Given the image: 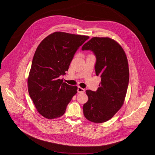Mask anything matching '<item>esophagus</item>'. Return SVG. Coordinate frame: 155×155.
Instances as JSON below:
<instances>
[{
	"label": "esophagus",
	"instance_id": "1",
	"mask_svg": "<svg viewBox=\"0 0 155 155\" xmlns=\"http://www.w3.org/2000/svg\"><path fill=\"white\" fill-rule=\"evenodd\" d=\"M77 91H78V93H84L85 92V89H84V88L80 87H78Z\"/></svg>",
	"mask_w": 155,
	"mask_h": 155
}]
</instances>
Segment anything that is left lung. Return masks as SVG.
<instances>
[{"mask_svg": "<svg viewBox=\"0 0 155 155\" xmlns=\"http://www.w3.org/2000/svg\"><path fill=\"white\" fill-rule=\"evenodd\" d=\"M82 50L94 53L95 74L101 79L96 91L86 90L88 100L84 104V115L90 121L104 123L124 104L129 81L127 58L122 47L108 37H93Z\"/></svg>", "mask_w": 155, "mask_h": 155, "instance_id": "8db88e82", "label": "left lung"}]
</instances>
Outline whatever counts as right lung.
<instances>
[{"mask_svg":"<svg viewBox=\"0 0 155 155\" xmlns=\"http://www.w3.org/2000/svg\"><path fill=\"white\" fill-rule=\"evenodd\" d=\"M88 38V36L55 32L44 38L36 48L28 88L38 112L45 118L62 116L77 93L76 85L63 82L59 77L68 71L75 52Z\"/></svg>","mask_w":155,"mask_h":155,"instance_id":"obj_1","label":"right lung"}]
</instances>
